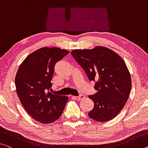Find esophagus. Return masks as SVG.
I'll return each mask as SVG.
<instances>
[{
    "label": "esophagus",
    "instance_id": "esophagus-1",
    "mask_svg": "<svg viewBox=\"0 0 148 148\" xmlns=\"http://www.w3.org/2000/svg\"><path fill=\"white\" fill-rule=\"evenodd\" d=\"M73 97L75 99L77 100V101H81V100H83V99H85V95H80L78 97Z\"/></svg>",
    "mask_w": 148,
    "mask_h": 148
}]
</instances>
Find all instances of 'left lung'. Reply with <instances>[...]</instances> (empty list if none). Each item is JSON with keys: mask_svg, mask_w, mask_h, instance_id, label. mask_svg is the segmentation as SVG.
<instances>
[{"mask_svg": "<svg viewBox=\"0 0 148 148\" xmlns=\"http://www.w3.org/2000/svg\"><path fill=\"white\" fill-rule=\"evenodd\" d=\"M71 53L89 81L95 82L97 92L88 96L95 104L88 116L98 122L112 120L122 110L132 87L130 74L124 61L114 51L102 46L74 49Z\"/></svg>", "mask_w": 148, "mask_h": 148, "instance_id": "8db88e82", "label": "left lung"}]
</instances>
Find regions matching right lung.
Here are the masks:
<instances>
[{
    "mask_svg": "<svg viewBox=\"0 0 148 148\" xmlns=\"http://www.w3.org/2000/svg\"><path fill=\"white\" fill-rule=\"evenodd\" d=\"M69 53L58 47H42L26 57L16 75V89L22 106L42 124L58 120L69 99L49 91L56 63Z\"/></svg>",
    "mask_w": 148,
    "mask_h": 148,
    "instance_id": "right-lung-1",
    "label": "right lung"
}]
</instances>
